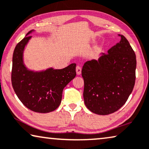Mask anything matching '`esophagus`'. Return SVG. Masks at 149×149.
<instances>
[{
    "label": "esophagus",
    "mask_w": 149,
    "mask_h": 149,
    "mask_svg": "<svg viewBox=\"0 0 149 149\" xmlns=\"http://www.w3.org/2000/svg\"><path fill=\"white\" fill-rule=\"evenodd\" d=\"M81 72V69L79 66H77L76 67V74L77 75H80Z\"/></svg>",
    "instance_id": "34e87169"
}]
</instances>
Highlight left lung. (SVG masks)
<instances>
[{
    "mask_svg": "<svg viewBox=\"0 0 149 149\" xmlns=\"http://www.w3.org/2000/svg\"><path fill=\"white\" fill-rule=\"evenodd\" d=\"M119 36V43L98 60L86 62L81 70L84 103L94 113L105 116L117 111L134 86L136 54L125 36Z\"/></svg>",
    "mask_w": 149,
    "mask_h": 149,
    "instance_id": "left-lung-1",
    "label": "left lung"
}]
</instances>
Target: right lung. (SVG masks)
<instances>
[{
    "label": "right lung",
    "mask_w": 149,
    "mask_h": 149,
    "mask_svg": "<svg viewBox=\"0 0 149 149\" xmlns=\"http://www.w3.org/2000/svg\"><path fill=\"white\" fill-rule=\"evenodd\" d=\"M31 30L15 48L13 54L11 82L21 102L29 109L37 113H49L58 108L61 102L63 88L76 75V64L72 63L61 70L47 69L40 72L28 70L23 54L32 36Z\"/></svg>",
    "instance_id": "add662e5"
}]
</instances>
